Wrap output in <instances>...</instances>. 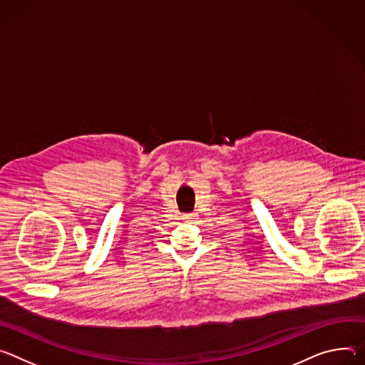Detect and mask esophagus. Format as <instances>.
I'll return each mask as SVG.
<instances>
[{"instance_id": "obj_1", "label": "esophagus", "mask_w": 365, "mask_h": 365, "mask_svg": "<svg viewBox=\"0 0 365 365\" xmlns=\"http://www.w3.org/2000/svg\"><path fill=\"white\" fill-rule=\"evenodd\" d=\"M182 219H185V220H192V219H195V215H194V213H188V215H184Z\"/></svg>"}]
</instances>
